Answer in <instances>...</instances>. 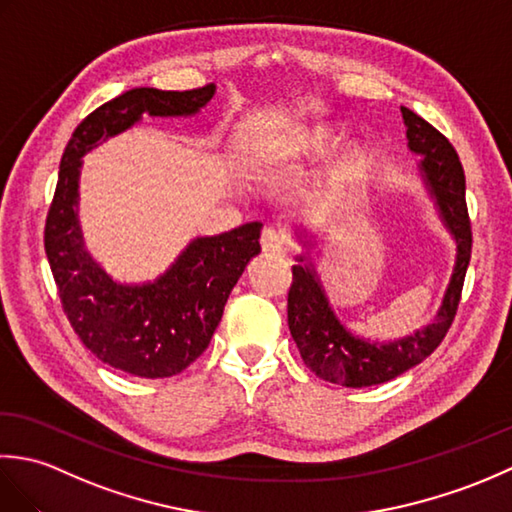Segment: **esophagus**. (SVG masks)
<instances>
[{"mask_svg": "<svg viewBox=\"0 0 512 512\" xmlns=\"http://www.w3.org/2000/svg\"><path fill=\"white\" fill-rule=\"evenodd\" d=\"M259 242H262V250H264V253H273V255H275V253H277V255L288 253V237H286L284 233L275 231V228H266Z\"/></svg>", "mask_w": 512, "mask_h": 512, "instance_id": "34e87169", "label": "esophagus"}]
</instances>
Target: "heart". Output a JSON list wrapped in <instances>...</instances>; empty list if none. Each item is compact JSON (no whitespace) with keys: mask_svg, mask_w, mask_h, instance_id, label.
<instances>
[{"mask_svg":"<svg viewBox=\"0 0 512 512\" xmlns=\"http://www.w3.org/2000/svg\"><path fill=\"white\" fill-rule=\"evenodd\" d=\"M325 145H328V136H325V134H319V136L310 138V143H308V147H310L312 151H319V149H323ZM277 160H279L277 151L264 149V151H259V154L255 156V165L266 167V165H273V162H277Z\"/></svg>","mask_w":512,"mask_h":512,"instance_id":"obj_1","label":"heart"}]
</instances>
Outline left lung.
Wrapping results in <instances>:
<instances>
[{
  "mask_svg": "<svg viewBox=\"0 0 512 512\" xmlns=\"http://www.w3.org/2000/svg\"><path fill=\"white\" fill-rule=\"evenodd\" d=\"M407 127V147L420 156L418 173L436 206L440 222L455 242V262L444 290L436 319L413 334L394 341H369L345 328L336 317L310 253L297 255L292 266V286L288 292V328L299 354L314 374L343 387H372L405 374L422 363L442 343L451 328L460 303L466 268L471 262V222L466 211V180L462 162L453 145L424 118L400 107ZM306 233V231H303ZM310 250L312 235H297Z\"/></svg>",
  "mask_w": 512,
  "mask_h": 512,
  "instance_id": "8db88e82",
  "label": "left lung"
}]
</instances>
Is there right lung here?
<instances>
[{
    "mask_svg": "<svg viewBox=\"0 0 512 512\" xmlns=\"http://www.w3.org/2000/svg\"><path fill=\"white\" fill-rule=\"evenodd\" d=\"M215 85L187 92L134 88L94 110L74 129L59 165L46 220V255L63 310L83 345L121 372L140 378L180 374L211 343L226 299L253 257L262 253V224L195 237L165 273L123 284L85 248L79 220L83 156L132 129L143 114L191 118L209 105Z\"/></svg>",
    "mask_w": 512,
    "mask_h": 512,
    "instance_id": "right-lung-1",
    "label": "right lung"
}]
</instances>
